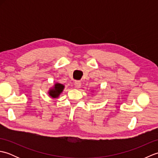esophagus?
<instances>
[{"instance_id": "1", "label": "esophagus", "mask_w": 158, "mask_h": 158, "mask_svg": "<svg viewBox=\"0 0 158 158\" xmlns=\"http://www.w3.org/2000/svg\"><path fill=\"white\" fill-rule=\"evenodd\" d=\"M74 85H75V88L79 89V88H81V82H80L79 81H76L75 82V83H74Z\"/></svg>"}]
</instances>
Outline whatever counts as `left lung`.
Segmentation results:
<instances>
[{
	"label": "left lung",
	"instance_id": "8db88e82",
	"mask_svg": "<svg viewBox=\"0 0 158 158\" xmlns=\"http://www.w3.org/2000/svg\"><path fill=\"white\" fill-rule=\"evenodd\" d=\"M92 92H94V91H92Z\"/></svg>",
	"mask_w": 158,
	"mask_h": 158
}]
</instances>
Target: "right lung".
<instances>
[{"mask_svg": "<svg viewBox=\"0 0 158 158\" xmlns=\"http://www.w3.org/2000/svg\"><path fill=\"white\" fill-rule=\"evenodd\" d=\"M64 85L62 83L56 82L52 87H51L48 90V94L52 98H58L60 95L62 93L64 89Z\"/></svg>", "mask_w": 158, "mask_h": 158, "instance_id": "obj_1", "label": "right lung"}]
</instances>
